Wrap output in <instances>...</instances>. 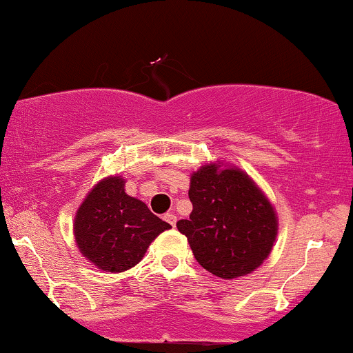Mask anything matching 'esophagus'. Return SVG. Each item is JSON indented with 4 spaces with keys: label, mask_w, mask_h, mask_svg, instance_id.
Segmentation results:
<instances>
[{
    "label": "esophagus",
    "mask_w": 353,
    "mask_h": 353,
    "mask_svg": "<svg viewBox=\"0 0 353 353\" xmlns=\"http://www.w3.org/2000/svg\"><path fill=\"white\" fill-rule=\"evenodd\" d=\"M164 220H165V222H168L169 225H171V227H176L177 217H176V214H172V212H169V214H165V215H164Z\"/></svg>",
    "instance_id": "34e87169"
}]
</instances>
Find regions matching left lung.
<instances>
[{"label":"left lung","mask_w":353,"mask_h":353,"mask_svg":"<svg viewBox=\"0 0 353 353\" xmlns=\"http://www.w3.org/2000/svg\"><path fill=\"white\" fill-rule=\"evenodd\" d=\"M189 220L177 230L188 236L195 260L209 273L235 279L253 273L270 256L278 235L273 203L245 171L220 161L190 174Z\"/></svg>","instance_id":"8db88e82"}]
</instances>
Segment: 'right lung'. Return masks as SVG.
I'll return each instance as SVG.
<instances>
[{"label":"right lung","mask_w":353,"mask_h":353,"mask_svg":"<svg viewBox=\"0 0 353 353\" xmlns=\"http://www.w3.org/2000/svg\"><path fill=\"white\" fill-rule=\"evenodd\" d=\"M121 176L103 177L80 203L74 219L79 252L97 268L123 273L143 260L151 241L171 225L125 192Z\"/></svg>","instance_id":"add662e5"}]
</instances>
